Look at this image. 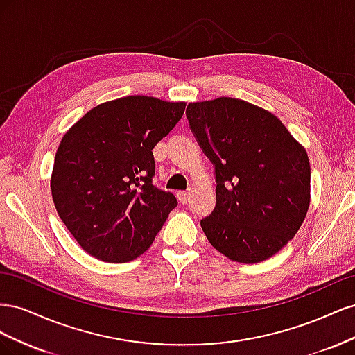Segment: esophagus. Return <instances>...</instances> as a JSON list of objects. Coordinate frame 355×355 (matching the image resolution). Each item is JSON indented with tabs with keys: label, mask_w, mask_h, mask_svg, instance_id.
<instances>
[{
	"label": "esophagus",
	"mask_w": 355,
	"mask_h": 355,
	"mask_svg": "<svg viewBox=\"0 0 355 355\" xmlns=\"http://www.w3.org/2000/svg\"><path fill=\"white\" fill-rule=\"evenodd\" d=\"M189 197H191V191H179V192H178V198H179V201H180L182 204L188 202Z\"/></svg>",
	"instance_id": "34e87169"
}]
</instances>
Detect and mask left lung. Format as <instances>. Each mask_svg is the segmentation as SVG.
Listing matches in <instances>:
<instances>
[{
    "label": "left lung",
    "instance_id": "obj_1",
    "mask_svg": "<svg viewBox=\"0 0 355 355\" xmlns=\"http://www.w3.org/2000/svg\"><path fill=\"white\" fill-rule=\"evenodd\" d=\"M187 118L216 173V206L201 228L228 259H270L295 237L311 201L305 148L278 118L235 98L191 102Z\"/></svg>",
    "mask_w": 355,
    "mask_h": 355
}]
</instances>
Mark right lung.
<instances>
[{
  "mask_svg": "<svg viewBox=\"0 0 355 355\" xmlns=\"http://www.w3.org/2000/svg\"><path fill=\"white\" fill-rule=\"evenodd\" d=\"M185 106L125 96L94 106L63 135L50 178L53 202L72 237L96 259H136L176 207L171 192L153 185V149Z\"/></svg>",
  "mask_w": 355,
  "mask_h": 355,
  "instance_id": "obj_1",
  "label": "right lung"
}]
</instances>
